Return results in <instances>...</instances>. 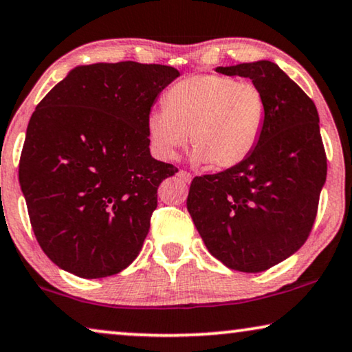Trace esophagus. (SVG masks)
<instances>
[{"mask_svg": "<svg viewBox=\"0 0 352 352\" xmlns=\"http://www.w3.org/2000/svg\"><path fill=\"white\" fill-rule=\"evenodd\" d=\"M177 176H179L181 177V179H184L186 182H190L192 181V175H190V173H187V171H179V173H177Z\"/></svg>", "mask_w": 352, "mask_h": 352, "instance_id": "obj_1", "label": "esophagus"}]
</instances>
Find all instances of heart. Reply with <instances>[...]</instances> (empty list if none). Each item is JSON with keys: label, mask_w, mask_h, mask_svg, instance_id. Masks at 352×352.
<instances>
[{"label": "heart", "mask_w": 352, "mask_h": 352, "mask_svg": "<svg viewBox=\"0 0 352 352\" xmlns=\"http://www.w3.org/2000/svg\"><path fill=\"white\" fill-rule=\"evenodd\" d=\"M266 99L252 81L232 76L192 75L173 85L165 109L147 117V136L165 160L192 142V157L216 168H232L247 160L266 124Z\"/></svg>", "instance_id": "obj_1"}]
</instances>
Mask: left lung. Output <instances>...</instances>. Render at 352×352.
Segmentation results:
<instances>
[{"mask_svg":"<svg viewBox=\"0 0 352 352\" xmlns=\"http://www.w3.org/2000/svg\"><path fill=\"white\" fill-rule=\"evenodd\" d=\"M263 91L266 124L247 160L195 176L187 210L208 252L240 272H263L302 247L327 177L319 113L305 91L271 60L216 67Z\"/></svg>","mask_w":352,"mask_h":352,"instance_id":"8db88e82","label":"left lung"}]
</instances>
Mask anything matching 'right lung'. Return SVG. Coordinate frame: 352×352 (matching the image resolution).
Masks as SVG:
<instances>
[{"mask_svg": "<svg viewBox=\"0 0 352 352\" xmlns=\"http://www.w3.org/2000/svg\"><path fill=\"white\" fill-rule=\"evenodd\" d=\"M175 67L78 65L36 105L19 182L35 237L83 278L122 272L141 252L157 189L177 168L151 155L147 117Z\"/></svg>", "mask_w": 352, "mask_h": 352, "instance_id": "obj_1", "label": "right lung"}]
</instances>
